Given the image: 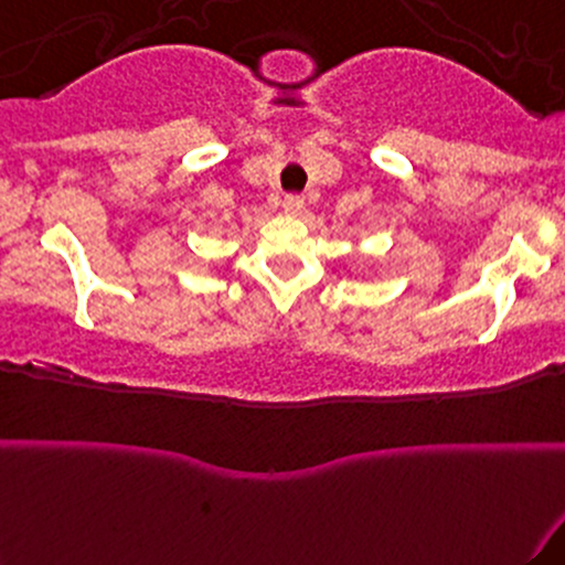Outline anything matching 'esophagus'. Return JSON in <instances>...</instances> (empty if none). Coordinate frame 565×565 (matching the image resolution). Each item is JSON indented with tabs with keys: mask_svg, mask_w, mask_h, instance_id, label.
I'll list each match as a JSON object with an SVG mask.
<instances>
[{
	"mask_svg": "<svg viewBox=\"0 0 565 565\" xmlns=\"http://www.w3.org/2000/svg\"><path fill=\"white\" fill-rule=\"evenodd\" d=\"M302 206H305V199L295 196V193H289V196L284 199V212H287V215H300Z\"/></svg>",
	"mask_w": 565,
	"mask_h": 565,
	"instance_id": "esophagus-1",
	"label": "esophagus"
}]
</instances>
